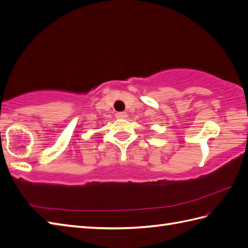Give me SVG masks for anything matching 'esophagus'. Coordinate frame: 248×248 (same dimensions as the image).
<instances>
[{
    "instance_id": "1",
    "label": "esophagus",
    "mask_w": 248,
    "mask_h": 248,
    "mask_svg": "<svg viewBox=\"0 0 248 248\" xmlns=\"http://www.w3.org/2000/svg\"><path fill=\"white\" fill-rule=\"evenodd\" d=\"M115 117H117L118 119H126V118H127V113H126V112H118V113H115Z\"/></svg>"
}]
</instances>
